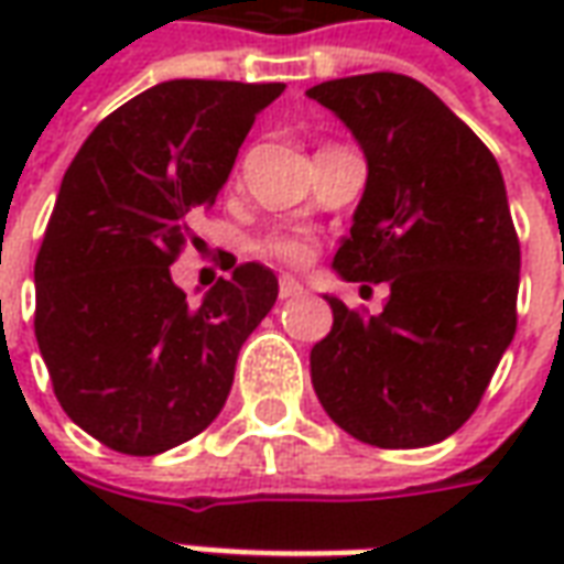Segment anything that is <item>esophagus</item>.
Returning a JSON list of instances; mask_svg holds the SVG:
<instances>
[{"instance_id": "34e87169", "label": "esophagus", "mask_w": 564, "mask_h": 564, "mask_svg": "<svg viewBox=\"0 0 564 564\" xmlns=\"http://www.w3.org/2000/svg\"><path fill=\"white\" fill-rule=\"evenodd\" d=\"M278 295L281 299H295V295H302V283L290 278V274H283L281 281H278Z\"/></svg>"}]
</instances>
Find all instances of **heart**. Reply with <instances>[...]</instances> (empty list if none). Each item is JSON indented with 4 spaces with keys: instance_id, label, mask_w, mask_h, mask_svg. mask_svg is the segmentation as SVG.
Wrapping results in <instances>:
<instances>
[{
    "instance_id": "obj_1",
    "label": "heart",
    "mask_w": 564,
    "mask_h": 564,
    "mask_svg": "<svg viewBox=\"0 0 564 564\" xmlns=\"http://www.w3.org/2000/svg\"><path fill=\"white\" fill-rule=\"evenodd\" d=\"M257 253L283 265H305L314 257V241L302 232H269L257 241Z\"/></svg>"
}]
</instances>
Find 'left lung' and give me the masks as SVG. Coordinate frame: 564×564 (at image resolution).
I'll list each match as a JSON object with an SVG mask.
<instances>
[{
  "mask_svg": "<svg viewBox=\"0 0 564 564\" xmlns=\"http://www.w3.org/2000/svg\"><path fill=\"white\" fill-rule=\"evenodd\" d=\"M311 99L368 160L362 202L335 253L344 281L390 283L378 317L326 295L332 332L311 350L326 414L371 447L453 435L477 411L517 332L520 238L484 141L420 80L371 72Z\"/></svg>",
  "mask_w": 564,
  "mask_h": 564,
  "instance_id": "8db88e82",
  "label": "left lung"
}]
</instances>
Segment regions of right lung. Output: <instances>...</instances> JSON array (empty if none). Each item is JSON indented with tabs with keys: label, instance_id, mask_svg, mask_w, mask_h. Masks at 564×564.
<instances>
[{
	"label": "right lung",
	"instance_id": "obj_1",
	"mask_svg": "<svg viewBox=\"0 0 564 564\" xmlns=\"http://www.w3.org/2000/svg\"><path fill=\"white\" fill-rule=\"evenodd\" d=\"M283 84L165 80L84 141L35 257V338L56 402L127 456H156L214 423L235 359L278 299L259 262L226 265L202 305L172 281L193 214L217 202L238 148Z\"/></svg>",
	"mask_w": 564,
	"mask_h": 564
}]
</instances>
